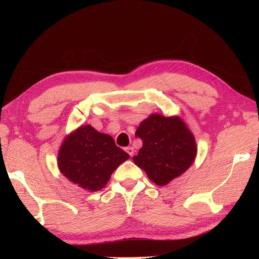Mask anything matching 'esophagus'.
Listing matches in <instances>:
<instances>
[{
    "mask_svg": "<svg viewBox=\"0 0 259 259\" xmlns=\"http://www.w3.org/2000/svg\"><path fill=\"white\" fill-rule=\"evenodd\" d=\"M125 151L128 152V155H129L130 157H133L134 153H135V149H134L133 147H126V148H125Z\"/></svg>",
    "mask_w": 259,
    "mask_h": 259,
    "instance_id": "esophagus-1",
    "label": "esophagus"
}]
</instances>
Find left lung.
<instances>
[{"label":"left lung","mask_w":259,"mask_h":259,"mask_svg":"<svg viewBox=\"0 0 259 259\" xmlns=\"http://www.w3.org/2000/svg\"><path fill=\"white\" fill-rule=\"evenodd\" d=\"M136 137L142 147L134 161L158 186L183 175L197 155L195 137L179 117L153 113L140 123Z\"/></svg>","instance_id":"obj_1"}]
</instances>
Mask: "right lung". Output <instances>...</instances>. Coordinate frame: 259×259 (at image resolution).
<instances>
[{"instance_id": "1", "label": "right lung", "mask_w": 259, "mask_h": 259, "mask_svg": "<svg viewBox=\"0 0 259 259\" xmlns=\"http://www.w3.org/2000/svg\"><path fill=\"white\" fill-rule=\"evenodd\" d=\"M129 157L115 146L111 136L98 133L88 124L64 139L59 150L58 166L71 183L85 190L98 191Z\"/></svg>"}]
</instances>
